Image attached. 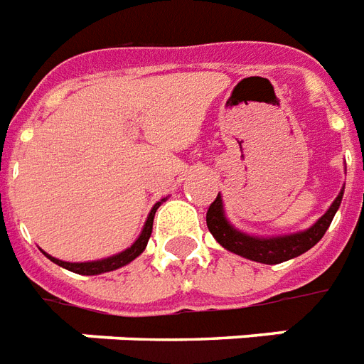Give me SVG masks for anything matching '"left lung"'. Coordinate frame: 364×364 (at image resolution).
Segmentation results:
<instances>
[{"mask_svg":"<svg viewBox=\"0 0 364 364\" xmlns=\"http://www.w3.org/2000/svg\"><path fill=\"white\" fill-rule=\"evenodd\" d=\"M341 196H343V191L333 200L330 210L312 225L311 230L301 231V233H295V235L258 239V237L245 235L241 231L233 230L228 223V220H225V216H223L220 195L216 196L214 203L210 204L208 212H206V225H208L210 233L216 237V241L222 245L223 249L231 250V252H235L239 257L250 258L255 262L279 264V262H285L289 258L303 255V252H306V250L312 249L314 245L318 243L320 239L324 237L326 230L330 228V223H332L338 208H340Z\"/></svg>","mask_w":364,"mask_h":364,"instance_id":"left-lung-1","label":"left lung"}]
</instances>
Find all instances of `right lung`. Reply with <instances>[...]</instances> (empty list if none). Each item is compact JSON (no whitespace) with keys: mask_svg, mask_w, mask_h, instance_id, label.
I'll return each instance as SVG.
<instances>
[{"mask_svg":"<svg viewBox=\"0 0 364 364\" xmlns=\"http://www.w3.org/2000/svg\"><path fill=\"white\" fill-rule=\"evenodd\" d=\"M160 204L161 203L156 204L154 208H152V212H150V216H148L146 223H144V230H142L141 237H139V239H136V241H134L127 250H123V252L115 255V257L104 258V260H94V262H63V260H58V258L50 257V255H46V252L44 255L50 258L52 262H55L58 266H63V268H67V270L75 272V274H82V276H94V274H104V272L117 270V268H121V266L129 264L131 260H134V258L141 255L142 250L146 249L148 239H150V233H152L154 214Z\"/></svg>","mask_w":364,"mask_h":364,"instance_id":"1","label":"right lung"}]
</instances>
